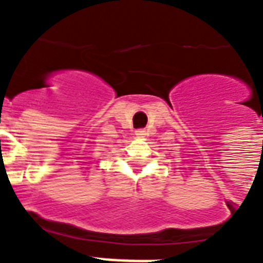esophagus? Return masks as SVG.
<instances>
[{"mask_svg": "<svg viewBox=\"0 0 263 263\" xmlns=\"http://www.w3.org/2000/svg\"><path fill=\"white\" fill-rule=\"evenodd\" d=\"M136 135H138V136L144 135V131H143V129H140V131H136Z\"/></svg>", "mask_w": 263, "mask_h": 263, "instance_id": "34e87169", "label": "esophagus"}]
</instances>
